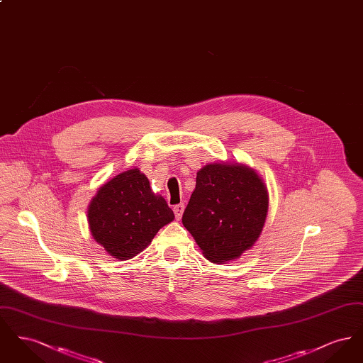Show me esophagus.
<instances>
[{
    "label": "esophagus",
    "instance_id": "esophagus-1",
    "mask_svg": "<svg viewBox=\"0 0 363 363\" xmlns=\"http://www.w3.org/2000/svg\"><path fill=\"white\" fill-rule=\"evenodd\" d=\"M184 209H185L184 204H178V206H175V207L173 208L174 213H175V219H177V220H179V219L182 218Z\"/></svg>",
    "mask_w": 363,
    "mask_h": 363
}]
</instances>
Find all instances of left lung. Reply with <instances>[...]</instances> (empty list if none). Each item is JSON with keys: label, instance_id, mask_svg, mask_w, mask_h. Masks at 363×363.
<instances>
[{"label": "left lung", "instance_id": "obj_1", "mask_svg": "<svg viewBox=\"0 0 363 363\" xmlns=\"http://www.w3.org/2000/svg\"><path fill=\"white\" fill-rule=\"evenodd\" d=\"M267 212L268 191L253 169L209 163L197 173L182 223L209 261L225 264L259 240Z\"/></svg>", "mask_w": 363, "mask_h": 363}]
</instances>
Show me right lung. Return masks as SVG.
I'll list each match as a JSON object with an SVG mask.
<instances>
[{
  "label": "right lung",
  "mask_w": 363,
  "mask_h": 363,
  "mask_svg": "<svg viewBox=\"0 0 363 363\" xmlns=\"http://www.w3.org/2000/svg\"><path fill=\"white\" fill-rule=\"evenodd\" d=\"M174 220L172 208L155 194L138 169L116 175L99 188L88 207L94 240L114 259H129L143 252L156 233Z\"/></svg>",
  "instance_id": "add662e5"
}]
</instances>
